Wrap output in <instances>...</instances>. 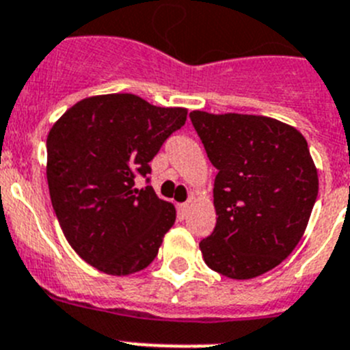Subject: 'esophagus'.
<instances>
[{"instance_id": "esophagus-1", "label": "esophagus", "mask_w": 350, "mask_h": 350, "mask_svg": "<svg viewBox=\"0 0 350 350\" xmlns=\"http://www.w3.org/2000/svg\"><path fill=\"white\" fill-rule=\"evenodd\" d=\"M178 211H179V218H181V219H185V218H187L188 211H190V204H188V202L181 204V206L178 207Z\"/></svg>"}]
</instances>
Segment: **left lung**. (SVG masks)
<instances>
[{"mask_svg":"<svg viewBox=\"0 0 350 350\" xmlns=\"http://www.w3.org/2000/svg\"><path fill=\"white\" fill-rule=\"evenodd\" d=\"M214 179L216 226L200 241L204 261L230 279L275 269L297 247L319 191L301 132L260 115L191 111Z\"/></svg>","mask_w":350,"mask_h":350,"instance_id":"1","label":"left lung"}]
</instances>
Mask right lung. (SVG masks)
<instances>
[{
  "mask_svg": "<svg viewBox=\"0 0 350 350\" xmlns=\"http://www.w3.org/2000/svg\"><path fill=\"white\" fill-rule=\"evenodd\" d=\"M187 108H160L134 94L78 100L46 136V181L64 237L78 256L109 275H129L155 260L176 221L171 202L136 174L187 122Z\"/></svg>",
  "mask_w": 350,
  "mask_h": 350,
  "instance_id": "add662e5",
  "label": "right lung"
}]
</instances>
